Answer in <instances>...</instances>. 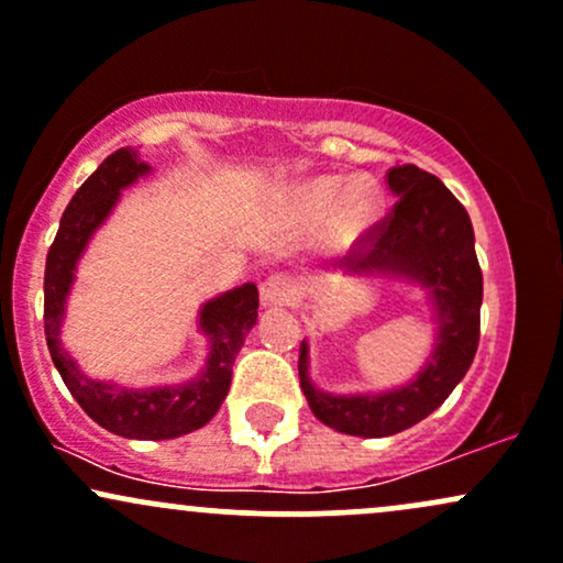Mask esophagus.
<instances>
[{"label": "esophagus", "instance_id": "1", "mask_svg": "<svg viewBox=\"0 0 563 563\" xmlns=\"http://www.w3.org/2000/svg\"><path fill=\"white\" fill-rule=\"evenodd\" d=\"M261 298L265 306H289L298 300V282L289 279L287 274H271L261 284Z\"/></svg>", "mask_w": 563, "mask_h": 563}]
</instances>
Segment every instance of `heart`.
I'll return each mask as SVG.
<instances>
[{"label": "heart", "instance_id": "1", "mask_svg": "<svg viewBox=\"0 0 563 563\" xmlns=\"http://www.w3.org/2000/svg\"><path fill=\"white\" fill-rule=\"evenodd\" d=\"M343 186L345 178L327 175V178L308 183L302 188V207L311 214H324L333 201L338 200L336 197H341L339 205L334 206L332 220V239L338 244L353 242L375 220L377 210H380V191H377V186L372 180H353L344 194L340 195Z\"/></svg>", "mask_w": 563, "mask_h": 563}]
</instances>
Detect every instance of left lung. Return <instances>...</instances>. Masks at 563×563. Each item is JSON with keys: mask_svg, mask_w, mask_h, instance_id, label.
Here are the masks:
<instances>
[{"mask_svg": "<svg viewBox=\"0 0 563 563\" xmlns=\"http://www.w3.org/2000/svg\"><path fill=\"white\" fill-rule=\"evenodd\" d=\"M385 183L399 197L385 218L364 229L349 255L356 271H399L431 287L439 311V345L412 385L380 396H330L308 380V345H300V388L324 426L380 439L412 428L444 404L465 377L482 334V268L465 207L435 175L396 164Z\"/></svg>", "mask_w": 563, "mask_h": 563, "instance_id": "obj_1", "label": "left lung"}]
</instances>
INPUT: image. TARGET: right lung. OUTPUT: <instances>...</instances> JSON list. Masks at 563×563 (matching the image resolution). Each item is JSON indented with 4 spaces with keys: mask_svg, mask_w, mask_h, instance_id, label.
<instances>
[{
    "mask_svg": "<svg viewBox=\"0 0 563 563\" xmlns=\"http://www.w3.org/2000/svg\"><path fill=\"white\" fill-rule=\"evenodd\" d=\"M143 173H148V167L137 159L135 151L119 148L106 156L103 164L81 183L79 191L68 201L55 242L49 244L47 265H44V334H47L49 356L58 366L63 383L100 428L124 439L159 441L197 431L214 418L229 394L233 358L242 349L244 334L257 321L261 300H257L255 284H244L223 298L207 302L201 311V330L210 334L212 349L207 369L201 372L197 383L178 385V388L122 390L109 383L87 380L81 375L58 340L63 302L71 287L74 265L87 239L111 212L119 191Z\"/></svg>",
    "mask_w": 563,
    "mask_h": 563,
    "instance_id": "right-lung-1",
    "label": "right lung"
}]
</instances>
